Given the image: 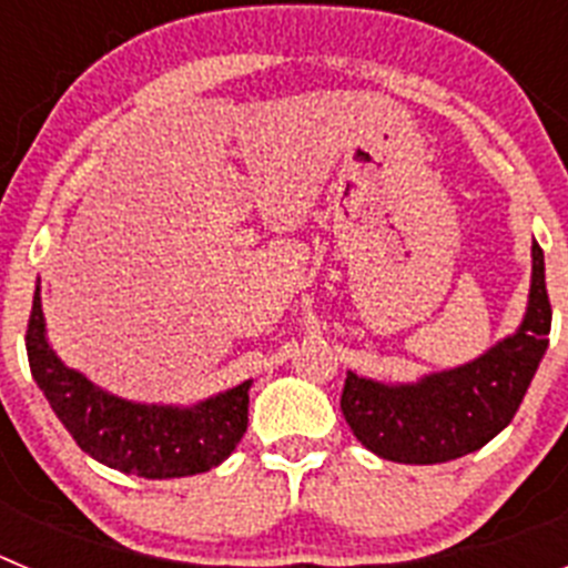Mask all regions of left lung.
I'll list each match as a JSON object with an SVG mask.
<instances>
[{"label": "left lung", "instance_id": "left-lung-1", "mask_svg": "<svg viewBox=\"0 0 568 568\" xmlns=\"http://www.w3.org/2000/svg\"><path fill=\"white\" fill-rule=\"evenodd\" d=\"M544 250L531 244V284L520 327L469 364L384 384L346 373L341 413L355 438L395 464H446L489 444L518 413L549 346Z\"/></svg>", "mask_w": 568, "mask_h": 568}]
</instances>
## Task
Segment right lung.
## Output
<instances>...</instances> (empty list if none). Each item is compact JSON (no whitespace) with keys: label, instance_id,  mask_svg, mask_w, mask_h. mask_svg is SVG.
Instances as JSON below:
<instances>
[{"label":"right lung","instance_id":"obj_1","mask_svg":"<svg viewBox=\"0 0 568 568\" xmlns=\"http://www.w3.org/2000/svg\"><path fill=\"white\" fill-rule=\"evenodd\" d=\"M33 381L82 453L124 475L164 480L199 475L230 458L247 433L253 381L199 404H139L119 398L70 369L48 341L42 295L33 293L28 335Z\"/></svg>","mask_w":568,"mask_h":568}]
</instances>
